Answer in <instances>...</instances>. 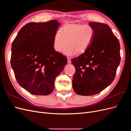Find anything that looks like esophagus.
Segmentation results:
<instances>
[{"label":"esophagus","mask_w":131,"mask_h":131,"mask_svg":"<svg viewBox=\"0 0 131 131\" xmlns=\"http://www.w3.org/2000/svg\"><path fill=\"white\" fill-rule=\"evenodd\" d=\"M67 59H68V63H71V59H70V58L68 57Z\"/></svg>","instance_id":"34e87169"}]
</instances>
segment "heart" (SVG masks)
Segmentation results:
<instances>
[{"instance_id": "heart-1", "label": "heart", "mask_w": 131, "mask_h": 131, "mask_svg": "<svg viewBox=\"0 0 131 131\" xmlns=\"http://www.w3.org/2000/svg\"><path fill=\"white\" fill-rule=\"evenodd\" d=\"M94 36L93 28L89 25L67 23L61 30L55 33L53 39V47L55 51L61 52L66 45L63 53L67 56L82 54L89 49Z\"/></svg>"}]
</instances>
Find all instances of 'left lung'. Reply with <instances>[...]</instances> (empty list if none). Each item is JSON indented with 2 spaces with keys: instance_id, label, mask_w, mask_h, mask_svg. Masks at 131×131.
<instances>
[{
  "instance_id": "left-lung-1",
  "label": "left lung",
  "mask_w": 131,
  "mask_h": 131,
  "mask_svg": "<svg viewBox=\"0 0 131 131\" xmlns=\"http://www.w3.org/2000/svg\"><path fill=\"white\" fill-rule=\"evenodd\" d=\"M94 30L89 49L72 59L75 68L72 85L75 92L92 96L112 84L121 60L119 41L110 27L104 23L90 22Z\"/></svg>"
}]
</instances>
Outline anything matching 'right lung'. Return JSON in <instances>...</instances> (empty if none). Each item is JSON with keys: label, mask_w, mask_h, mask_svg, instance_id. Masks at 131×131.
Returning a JSON list of instances; mask_svg holds the SVG:
<instances>
[{"label": "right lung", "mask_w": 131, "mask_h": 131, "mask_svg": "<svg viewBox=\"0 0 131 131\" xmlns=\"http://www.w3.org/2000/svg\"><path fill=\"white\" fill-rule=\"evenodd\" d=\"M61 24L57 19L30 22L19 30L12 43L11 66L18 84L29 93L48 95L67 63L55 51L53 39Z\"/></svg>", "instance_id": "add662e5"}]
</instances>
